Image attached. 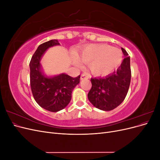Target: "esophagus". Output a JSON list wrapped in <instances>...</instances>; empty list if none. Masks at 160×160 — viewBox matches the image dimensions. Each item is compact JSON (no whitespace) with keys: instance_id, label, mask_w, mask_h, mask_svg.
Returning a JSON list of instances; mask_svg holds the SVG:
<instances>
[{"instance_id":"esophagus-1","label":"esophagus","mask_w":160,"mask_h":160,"mask_svg":"<svg viewBox=\"0 0 160 160\" xmlns=\"http://www.w3.org/2000/svg\"><path fill=\"white\" fill-rule=\"evenodd\" d=\"M90 77V75L88 73H83L81 75V80H83V79H89Z\"/></svg>"}]
</instances>
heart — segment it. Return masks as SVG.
I'll return each mask as SVG.
<instances>
[{
	"mask_svg": "<svg viewBox=\"0 0 160 160\" xmlns=\"http://www.w3.org/2000/svg\"><path fill=\"white\" fill-rule=\"evenodd\" d=\"M77 57L85 63H89L92 73L104 75L110 73L121 64L123 53L118 48L108 45H89L77 52ZM73 62L79 65L76 59Z\"/></svg>",
	"mask_w": 160,
	"mask_h": 160,
	"instance_id": "1",
	"label": "heart"
}]
</instances>
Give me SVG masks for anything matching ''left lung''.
Masks as SVG:
<instances>
[{
  "label": "left lung",
  "instance_id": "obj_1",
  "mask_svg": "<svg viewBox=\"0 0 160 160\" xmlns=\"http://www.w3.org/2000/svg\"><path fill=\"white\" fill-rule=\"evenodd\" d=\"M125 57L117 71L99 78H91L88 99L94 107L103 111L113 110L122 103L129 90L131 77L130 57L123 48Z\"/></svg>",
  "mask_w": 160,
  "mask_h": 160
}]
</instances>
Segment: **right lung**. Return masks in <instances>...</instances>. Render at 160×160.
<instances>
[{
  "instance_id": "obj_1",
  "label": "right lung",
  "mask_w": 160,
  "mask_h": 160,
  "mask_svg": "<svg viewBox=\"0 0 160 160\" xmlns=\"http://www.w3.org/2000/svg\"><path fill=\"white\" fill-rule=\"evenodd\" d=\"M57 45H60L57 39L40 45L29 63L30 83L34 99L41 108L51 112H57L67 107L71 101L72 90L80 82V75L75 78L65 73L47 76L43 72L41 64L42 56L48 49Z\"/></svg>"
}]
</instances>
